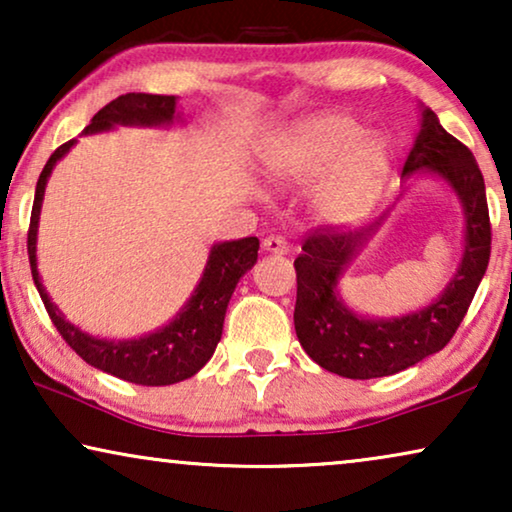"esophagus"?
<instances>
[{
	"mask_svg": "<svg viewBox=\"0 0 512 512\" xmlns=\"http://www.w3.org/2000/svg\"><path fill=\"white\" fill-rule=\"evenodd\" d=\"M263 251H268V254H289V244H286L284 237H277V235H270L263 240Z\"/></svg>",
	"mask_w": 512,
	"mask_h": 512,
	"instance_id": "obj_1",
	"label": "esophagus"
}]
</instances>
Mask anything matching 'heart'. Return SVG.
Segmentation results:
<instances>
[{"instance_id":"1","label":"heart","mask_w":512,"mask_h":512,"mask_svg":"<svg viewBox=\"0 0 512 512\" xmlns=\"http://www.w3.org/2000/svg\"><path fill=\"white\" fill-rule=\"evenodd\" d=\"M268 167L277 179L307 184L321 178L312 205L328 223H352L370 212L391 172L389 142L363 132L345 114L303 118L272 144Z\"/></svg>"}]
</instances>
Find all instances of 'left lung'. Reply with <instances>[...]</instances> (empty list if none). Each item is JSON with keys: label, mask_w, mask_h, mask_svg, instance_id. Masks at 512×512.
<instances>
[{"label": "left lung", "mask_w": 512, "mask_h": 512, "mask_svg": "<svg viewBox=\"0 0 512 512\" xmlns=\"http://www.w3.org/2000/svg\"><path fill=\"white\" fill-rule=\"evenodd\" d=\"M424 170L452 188L466 219L461 263L445 291L422 310L391 319H368L349 310L338 293L342 272L382 226L338 233L333 226L314 228L293 261L298 279L293 324L300 345L328 373L349 380H373L401 373L443 349L464 321L468 305L485 277L492 226L485 179L468 146L452 137L431 109H422V128L403 165V179Z\"/></svg>", "instance_id": "obj_1"}]
</instances>
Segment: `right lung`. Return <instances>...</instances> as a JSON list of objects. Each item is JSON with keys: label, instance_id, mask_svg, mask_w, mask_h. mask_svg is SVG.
Here are the masks:
<instances>
[{"label": "right lung", "instance_id": "obj_1", "mask_svg": "<svg viewBox=\"0 0 512 512\" xmlns=\"http://www.w3.org/2000/svg\"><path fill=\"white\" fill-rule=\"evenodd\" d=\"M177 118V97L174 95L128 93L116 97L107 107L97 111L88 128L83 130V135L107 132L116 125L160 128V125H172ZM74 144L76 139H69V142L58 146L41 170L37 191H34L30 230H27L32 279L41 300H44L48 317L67 345L97 370L121 377L125 382L142 384V387H165V384L188 380L212 359L214 349L219 345L230 296H233L240 277L254 268L258 258V237H242V240L214 244L209 251L205 272H202L188 303L181 307L170 324L158 328L156 333L137 340H104L83 333L81 328L72 326L62 317L58 305H53L37 270V230L48 177H51L55 163Z\"/></svg>", "mask_w": 512, "mask_h": 512}]
</instances>
